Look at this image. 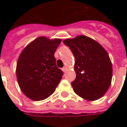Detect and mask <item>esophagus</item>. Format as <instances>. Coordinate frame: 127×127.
Returning a JSON list of instances; mask_svg holds the SVG:
<instances>
[{"instance_id": "obj_1", "label": "esophagus", "mask_w": 127, "mask_h": 127, "mask_svg": "<svg viewBox=\"0 0 127 127\" xmlns=\"http://www.w3.org/2000/svg\"><path fill=\"white\" fill-rule=\"evenodd\" d=\"M66 67H64V68H62V70H63V72H65L66 71Z\"/></svg>"}]
</instances>
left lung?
I'll return each instance as SVG.
<instances>
[{
	"mask_svg": "<svg viewBox=\"0 0 127 127\" xmlns=\"http://www.w3.org/2000/svg\"><path fill=\"white\" fill-rule=\"evenodd\" d=\"M63 42L69 47L76 59V77L71 83L74 92L86 100L100 99L112 80V63L107 52L96 41L82 35Z\"/></svg>",
	"mask_w": 127,
	"mask_h": 127,
	"instance_id": "left-lung-1",
	"label": "left lung"
}]
</instances>
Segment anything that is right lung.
Returning <instances> with one entry per match:
<instances>
[{
    "mask_svg": "<svg viewBox=\"0 0 127 127\" xmlns=\"http://www.w3.org/2000/svg\"><path fill=\"white\" fill-rule=\"evenodd\" d=\"M61 39L41 36L21 52L16 64V77L21 90L28 98L41 101L55 91L63 72L58 68L54 56Z\"/></svg>",
    "mask_w": 127,
    "mask_h": 127,
    "instance_id": "obj_1",
    "label": "right lung"
}]
</instances>
